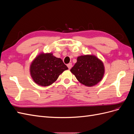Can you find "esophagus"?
<instances>
[{
    "instance_id": "obj_1",
    "label": "esophagus",
    "mask_w": 134,
    "mask_h": 134,
    "mask_svg": "<svg viewBox=\"0 0 134 134\" xmlns=\"http://www.w3.org/2000/svg\"><path fill=\"white\" fill-rule=\"evenodd\" d=\"M67 66L68 67L69 69H71V67H72V64H71V63L68 64L67 65Z\"/></svg>"
}]
</instances>
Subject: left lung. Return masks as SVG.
Here are the masks:
<instances>
[{
    "mask_svg": "<svg viewBox=\"0 0 134 134\" xmlns=\"http://www.w3.org/2000/svg\"><path fill=\"white\" fill-rule=\"evenodd\" d=\"M70 71L80 83L92 87L103 78L104 67L103 62L96 56L87 55L78 56Z\"/></svg>",
    "mask_w": 134,
    "mask_h": 134,
    "instance_id": "left-lung-1",
    "label": "left lung"
}]
</instances>
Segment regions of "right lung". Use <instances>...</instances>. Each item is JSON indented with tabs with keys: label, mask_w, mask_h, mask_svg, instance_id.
Returning <instances> with one entry per match:
<instances>
[{
	"label": "right lung",
	"mask_w": 134,
	"mask_h": 134,
	"mask_svg": "<svg viewBox=\"0 0 134 134\" xmlns=\"http://www.w3.org/2000/svg\"><path fill=\"white\" fill-rule=\"evenodd\" d=\"M68 69L60 58L52 53H41L36 56L30 66V74L34 82L39 86H50L59 76Z\"/></svg>",
	"instance_id": "1"
}]
</instances>
